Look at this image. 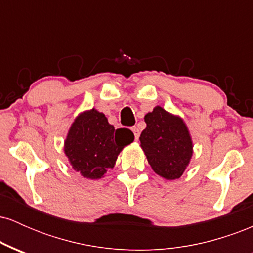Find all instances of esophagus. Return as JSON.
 <instances>
[{"mask_svg": "<svg viewBox=\"0 0 253 253\" xmlns=\"http://www.w3.org/2000/svg\"><path fill=\"white\" fill-rule=\"evenodd\" d=\"M132 130H133V133H134V138H135V140H138V139H139V135H140V132H139V128H138V127H133Z\"/></svg>", "mask_w": 253, "mask_h": 253, "instance_id": "obj_1", "label": "esophagus"}]
</instances>
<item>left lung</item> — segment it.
<instances>
[{"mask_svg": "<svg viewBox=\"0 0 253 253\" xmlns=\"http://www.w3.org/2000/svg\"><path fill=\"white\" fill-rule=\"evenodd\" d=\"M146 128L140 146L157 175L165 179L179 178L193 156V141L183 119L157 106L145 115Z\"/></svg>", "mask_w": 253, "mask_h": 253, "instance_id": "1", "label": "left lung"}]
</instances>
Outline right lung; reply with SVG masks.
<instances>
[{
  "label": "right lung",
  "instance_id": "add662e5",
  "mask_svg": "<svg viewBox=\"0 0 253 253\" xmlns=\"http://www.w3.org/2000/svg\"><path fill=\"white\" fill-rule=\"evenodd\" d=\"M133 140L134 134L129 129H115L103 113L92 108L75 119L64 143V152L75 171L85 178L98 179L114 168L119 153Z\"/></svg>",
  "mask_w": 253,
  "mask_h": 253
}]
</instances>
